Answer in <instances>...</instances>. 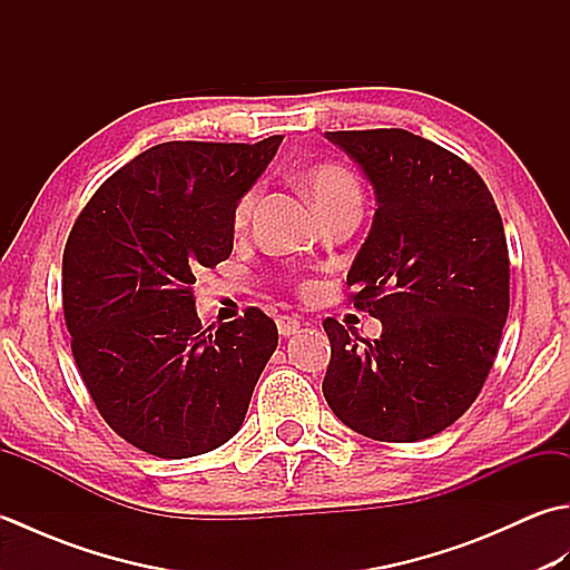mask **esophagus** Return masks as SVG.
<instances>
[{
    "label": "esophagus",
    "instance_id": "34e87169",
    "mask_svg": "<svg viewBox=\"0 0 570 570\" xmlns=\"http://www.w3.org/2000/svg\"><path fill=\"white\" fill-rule=\"evenodd\" d=\"M276 325H278V333H282L284 337H288V335L298 333L301 321L294 318V316H278V318H276Z\"/></svg>",
    "mask_w": 570,
    "mask_h": 570
}]
</instances>
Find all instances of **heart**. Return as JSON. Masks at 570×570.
Masks as SVG:
<instances>
[{"label":"heart","instance_id":"b5f03b06","mask_svg":"<svg viewBox=\"0 0 570 570\" xmlns=\"http://www.w3.org/2000/svg\"><path fill=\"white\" fill-rule=\"evenodd\" d=\"M304 186L318 215L331 208H337V205H360L362 200L357 178L350 171H345L343 166H335V164H318L308 168L304 176ZM257 198H259V190L249 188L245 196L237 200L235 215H233L235 225H245L249 220L254 205H257Z\"/></svg>","mask_w":570,"mask_h":570}]
</instances>
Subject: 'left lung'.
<instances>
[{
  "mask_svg": "<svg viewBox=\"0 0 570 570\" xmlns=\"http://www.w3.org/2000/svg\"><path fill=\"white\" fill-rule=\"evenodd\" d=\"M377 198L350 266L355 308L382 321L365 341L335 318L323 396L345 426L386 443L441 433L475 402L510 313V254L485 180L406 129L325 131Z\"/></svg>",
  "mask_w": 570,
  "mask_h": 570,
  "instance_id": "left-lung-1",
  "label": "left lung"
}]
</instances>
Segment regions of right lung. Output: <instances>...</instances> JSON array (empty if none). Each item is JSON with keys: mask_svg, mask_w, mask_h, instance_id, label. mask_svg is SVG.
<instances>
[{"mask_svg": "<svg viewBox=\"0 0 570 570\" xmlns=\"http://www.w3.org/2000/svg\"><path fill=\"white\" fill-rule=\"evenodd\" d=\"M284 137L166 141L95 190L63 252V313L80 377L110 429L156 458L227 443L274 355L259 308L203 328L193 284L233 252L235 205Z\"/></svg>", "mask_w": 570, "mask_h": 570, "instance_id": "1", "label": "right lung"}]
</instances>
